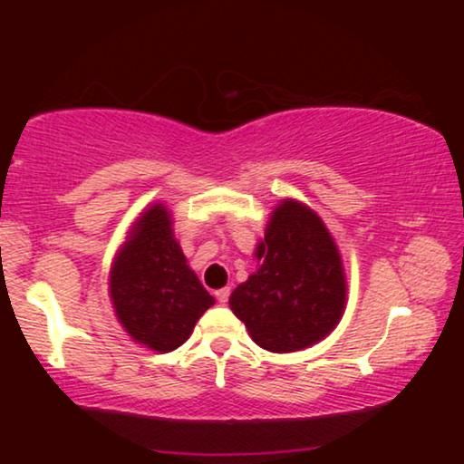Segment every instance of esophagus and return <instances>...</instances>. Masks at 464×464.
<instances>
[{
  "label": "esophagus",
  "instance_id": "1",
  "mask_svg": "<svg viewBox=\"0 0 464 464\" xmlns=\"http://www.w3.org/2000/svg\"><path fill=\"white\" fill-rule=\"evenodd\" d=\"M228 295H231V287H220V290H216L218 303H222V305H225V303L228 301Z\"/></svg>",
  "mask_w": 464,
  "mask_h": 464
}]
</instances>
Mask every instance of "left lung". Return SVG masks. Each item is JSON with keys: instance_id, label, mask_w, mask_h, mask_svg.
Instances as JSON below:
<instances>
[{"instance_id": "1", "label": "left lung", "mask_w": 464, "mask_h": 464, "mask_svg": "<svg viewBox=\"0 0 464 464\" xmlns=\"http://www.w3.org/2000/svg\"><path fill=\"white\" fill-rule=\"evenodd\" d=\"M253 255L259 268L228 299L253 343L292 353L327 338L347 305V275L321 216L305 202L284 198Z\"/></svg>"}]
</instances>
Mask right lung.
<instances>
[{"mask_svg": "<svg viewBox=\"0 0 464 464\" xmlns=\"http://www.w3.org/2000/svg\"><path fill=\"white\" fill-rule=\"evenodd\" d=\"M172 211L152 202L137 216L117 248L109 296L132 343L157 353L179 349L216 299L189 268L174 237Z\"/></svg>", "mask_w": 464, "mask_h": 464, "instance_id": "obj_1", "label": "right lung"}]
</instances>
